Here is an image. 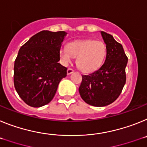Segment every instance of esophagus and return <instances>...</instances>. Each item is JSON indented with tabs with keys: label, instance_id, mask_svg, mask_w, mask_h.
I'll use <instances>...</instances> for the list:
<instances>
[{
	"label": "esophagus",
	"instance_id": "esophagus-1",
	"mask_svg": "<svg viewBox=\"0 0 147 147\" xmlns=\"http://www.w3.org/2000/svg\"><path fill=\"white\" fill-rule=\"evenodd\" d=\"M74 72V69H72V68H69L68 69H67V74L68 75H70V74H72Z\"/></svg>",
	"mask_w": 147,
	"mask_h": 147
}]
</instances>
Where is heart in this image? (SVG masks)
<instances>
[{
    "label": "heart",
    "mask_w": 147,
    "mask_h": 147,
    "mask_svg": "<svg viewBox=\"0 0 147 147\" xmlns=\"http://www.w3.org/2000/svg\"><path fill=\"white\" fill-rule=\"evenodd\" d=\"M107 55V47L104 42L92 39L77 40L67 43L66 48L59 52L60 58L65 65L77 58L79 69L86 73L95 72L100 68Z\"/></svg>",
    "instance_id": "obj_1"
}]
</instances>
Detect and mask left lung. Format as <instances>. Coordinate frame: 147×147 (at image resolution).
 Returning <instances> with one entry per match:
<instances>
[{
	"instance_id": "1",
	"label": "left lung",
	"mask_w": 147,
	"mask_h": 147,
	"mask_svg": "<svg viewBox=\"0 0 147 147\" xmlns=\"http://www.w3.org/2000/svg\"><path fill=\"white\" fill-rule=\"evenodd\" d=\"M101 35L107 45L105 62L95 72L83 75L79 87L81 98L94 107H105L113 103L121 95L127 79L128 58L123 47L108 33L101 32Z\"/></svg>"
}]
</instances>
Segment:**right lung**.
Segmentation results:
<instances>
[{
  "mask_svg": "<svg viewBox=\"0 0 147 147\" xmlns=\"http://www.w3.org/2000/svg\"><path fill=\"white\" fill-rule=\"evenodd\" d=\"M66 35L63 31L43 30L19 49L14 65V85L27 105L40 107L49 104L66 76L67 68L58 63Z\"/></svg>",
  "mask_w": 147,
  "mask_h": 147,
  "instance_id": "1",
  "label": "right lung"
}]
</instances>
